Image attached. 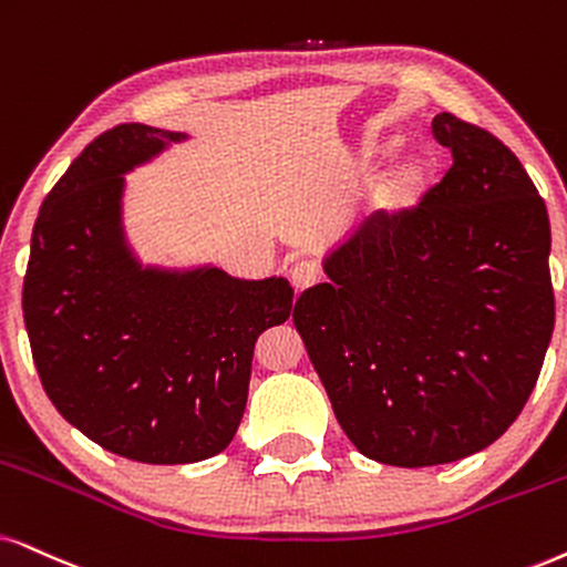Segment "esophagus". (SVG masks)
Wrapping results in <instances>:
<instances>
[{"label": "esophagus", "instance_id": "34e87169", "mask_svg": "<svg viewBox=\"0 0 567 567\" xmlns=\"http://www.w3.org/2000/svg\"><path fill=\"white\" fill-rule=\"evenodd\" d=\"M319 282V269L313 261H298L296 267L290 269V285L296 292H303Z\"/></svg>", "mask_w": 567, "mask_h": 567}]
</instances>
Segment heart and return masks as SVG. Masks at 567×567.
<instances>
[{"instance_id": "1", "label": "heart", "mask_w": 567, "mask_h": 567, "mask_svg": "<svg viewBox=\"0 0 567 567\" xmlns=\"http://www.w3.org/2000/svg\"><path fill=\"white\" fill-rule=\"evenodd\" d=\"M424 181H426V164L421 162L419 156H405V159L398 162L390 175H386L384 196L395 200V204H403V200L413 198L415 193L424 188Z\"/></svg>"}]
</instances>
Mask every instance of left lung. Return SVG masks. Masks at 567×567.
Listing matches in <instances>:
<instances>
[{
	"instance_id": "1",
	"label": "left lung",
	"mask_w": 567,
	"mask_h": 567,
	"mask_svg": "<svg viewBox=\"0 0 567 567\" xmlns=\"http://www.w3.org/2000/svg\"><path fill=\"white\" fill-rule=\"evenodd\" d=\"M453 167L415 209L358 225L292 321L348 440L424 468L499 440L555 329L549 217L511 148L442 112Z\"/></svg>"
}]
</instances>
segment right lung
Segmentation results:
<instances>
[{
    "label": "right lung",
    "mask_w": 567,
    "mask_h": 567,
    "mask_svg": "<svg viewBox=\"0 0 567 567\" xmlns=\"http://www.w3.org/2000/svg\"><path fill=\"white\" fill-rule=\"evenodd\" d=\"M183 138L125 123L91 141L41 204L23 282L33 363L62 419L156 465L206 461L233 442L256 340L292 311L282 277L133 259L123 175Z\"/></svg>",
    "instance_id": "1"
}]
</instances>
